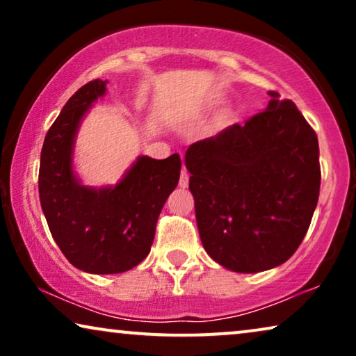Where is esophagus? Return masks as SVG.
Here are the masks:
<instances>
[{
	"mask_svg": "<svg viewBox=\"0 0 356 356\" xmlns=\"http://www.w3.org/2000/svg\"><path fill=\"white\" fill-rule=\"evenodd\" d=\"M189 183V173L186 172V168L181 170V177H179V188H186Z\"/></svg>",
	"mask_w": 356,
	"mask_h": 356,
	"instance_id": "esophagus-1",
	"label": "esophagus"
}]
</instances>
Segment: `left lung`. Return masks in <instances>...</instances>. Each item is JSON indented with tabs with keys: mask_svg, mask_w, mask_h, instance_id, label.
I'll return each mask as SVG.
<instances>
[{
	"mask_svg": "<svg viewBox=\"0 0 356 356\" xmlns=\"http://www.w3.org/2000/svg\"><path fill=\"white\" fill-rule=\"evenodd\" d=\"M267 94L264 111L184 154L204 250L241 274L290 259L319 197L318 136L293 102Z\"/></svg>",
	"mask_w": 356,
	"mask_h": 356,
	"instance_id": "left-lung-1",
	"label": "left lung"
}]
</instances>
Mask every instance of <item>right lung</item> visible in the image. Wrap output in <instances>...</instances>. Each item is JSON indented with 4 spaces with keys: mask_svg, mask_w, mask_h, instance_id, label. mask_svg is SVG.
I'll use <instances>...</instances> for the list:
<instances>
[{
    "mask_svg": "<svg viewBox=\"0 0 356 356\" xmlns=\"http://www.w3.org/2000/svg\"><path fill=\"white\" fill-rule=\"evenodd\" d=\"M108 81L82 86L48 129L40 154L38 194L53 240L77 269L121 274L145 259L165 201L177 188L178 154L139 155L116 184L86 186L74 170V147L84 116Z\"/></svg>",
    "mask_w": 356,
    "mask_h": 356,
    "instance_id": "obj_1",
    "label": "right lung"
}]
</instances>
